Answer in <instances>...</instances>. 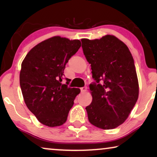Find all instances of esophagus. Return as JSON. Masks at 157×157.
Segmentation results:
<instances>
[{"instance_id":"1","label":"esophagus","mask_w":157,"mask_h":157,"mask_svg":"<svg viewBox=\"0 0 157 157\" xmlns=\"http://www.w3.org/2000/svg\"><path fill=\"white\" fill-rule=\"evenodd\" d=\"M87 91V87L86 86H83L82 88H81V91L82 92V93H84Z\"/></svg>"}]
</instances>
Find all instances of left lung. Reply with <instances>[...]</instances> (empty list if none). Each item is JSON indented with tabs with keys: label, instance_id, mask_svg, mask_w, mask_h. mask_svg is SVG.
<instances>
[{
	"label": "left lung",
	"instance_id": "left-lung-1",
	"mask_svg": "<svg viewBox=\"0 0 157 157\" xmlns=\"http://www.w3.org/2000/svg\"><path fill=\"white\" fill-rule=\"evenodd\" d=\"M95 82L89 85L93 97L86 107L91 124L112 129L127 119L139 96L134 61L126 45L106 35L100 39H81Z\"/></svg>",
	"mask_w": 157,
	"mask_h": 157
}]
</instances>
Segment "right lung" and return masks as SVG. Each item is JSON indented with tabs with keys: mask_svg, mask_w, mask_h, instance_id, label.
I'll return each instance as SVG.
<instances>
[{
	"mask_svg": "<svg viewBox=\"0 0 157 157\" xmlns=\"http://www.w3.org/2000/svg\"><path fill=\"white\" fill-rule=\"evenodd\" d=\"M81 46L79 40L54 36L34 46L22 62L20 86L24 101L44 125L54 127L65 123L80 93L79 89L61 81L66 63Z\"/></svg>",
	"mask_w": 157,
	"mask_h": 157,
	"instance_id": "right-lung-1",
	"label": "right lung"
}]
</instances>
